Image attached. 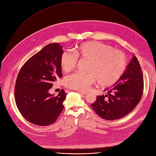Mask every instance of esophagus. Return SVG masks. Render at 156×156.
<instances>
[{
	"mask_svg": "<svg viewBox=\"0 0 156 156\" xmlns=\"http://www.w3.org/2000/svg\"><path fill=\"white\" fill-rule=\"evenodd\" d=\"M78 93L81 94H83V95H85V94H87L88 93V92L87 91H78Z\"/></svg>",
	"mask_w": 156,
	"mask_h": 156,
	"instance_id": "1",
	"label": "esophagus"
}]
</instances>
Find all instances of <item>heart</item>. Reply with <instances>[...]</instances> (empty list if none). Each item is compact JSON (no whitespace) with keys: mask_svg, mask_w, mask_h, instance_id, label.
Returning <instances> with one entry per match:
<instances>
[{"mask_svg":"<svg viewBox=\"0 0 156 156\" xmlns=\"http://www.w3.org/2000/svg\"><path fill=\"white\" fill-rule=\"evenodd\" d=\"M73 53L65 51L60 57L62 70L69 73L76 65L78 58L90 60L87 73H75L66 77V87L84 90L98 80L99 84L108 87L115 84L123 75L126 66V57L120 51L99 42L83 43L73 49Z\"/></svg>","mask_w":156,"mask_h":156,"instance_id":"obj_1","label":"heart"}]
</instances>
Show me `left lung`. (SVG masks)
<instances>
[{"instance_id": "8db88e82", "label": "left lung", "mask_w": 156, "mask_h": 156, "mask_svg": "<svg viewBox=\"0 0 156 156\" xmlns=\"http://www.w3.org/2000/svg\"><path fill=\"white\" fill-rule=\"evenodd\" d=\"M144 88L142 70L136 56H133L120 80L104 90L107 95L98 96L91 104L95 112L107 120L121 119L140 102ZM107 97L108 98H105Z\"/></svg>"}]
</instances>
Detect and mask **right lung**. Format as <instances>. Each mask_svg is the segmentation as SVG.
<instances>
[{
    "label": "right lung",
    "mask_w": 156,
    "mask_h": 156,
    "mask_svg": "<svg viewBox=\"0 0 156 156\" xmlns=\"http://www.w3.org/2000/svg\"><path fill=\"white\" fill-rule=\"evenodd\" d=\"M62 47L49 44L30 57L20 69L15 86V99L20 112L27 121L39 126L54 123L64 107L66 93L57 96L49 93L53 83L63 75L60 60Z\"/></svg>",
    "instance_id": "right-lung-1"
}]
</instances>
